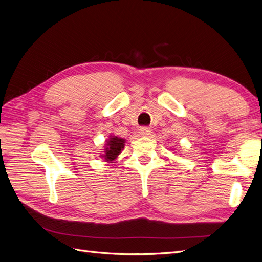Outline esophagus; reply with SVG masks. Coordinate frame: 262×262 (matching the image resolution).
Instances as JSON below:
<instances>
[{"label": "esophagus", "instance_id": "1", "mask_svg": "<svg viewBox=\"0 0 262 262\" xmlns=\"http://www.w3.org/2000/svg\"><path fill=\"white\" fill-rule=\"evenodd\" d=\"M150 133H152V131H150V129L146 128V126H142V128L139 129V134L141 137H147Z\"/></svg>", "mask_w": 262, "mask_h": 262}]
</instances>
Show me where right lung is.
<instances>
[{
	"label": "right lung",
	"mask_w": 262,
	"mask_h": 262,
	"mask_svg": "<svg viewBox=\"0 0 262 262\" xmlns=\"http://www.w3.org/2000/svg\"><path fill=\"white\" fill-rule=\"evenodd\" d=\"M125 140L119 138L117 136H112L107 140V143L105 145L104 153L100 155V157L104 158L105 162L113 163L118 158V155L121 153V150L124 148Z\"/></svg>",
	"instance_id": "1"
}]
</instances>
